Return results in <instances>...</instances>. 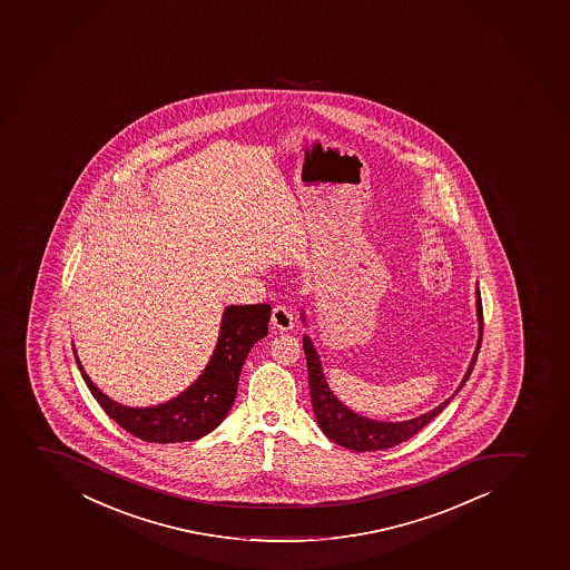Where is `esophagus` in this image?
I'll use <instances>...</instances> for the list:
<instances>
[{
  "instance_id": "1",
  "label": "esophagus",
  "mask_w": 570,
  "mask_h": 570,
  "mask_svg": "<svg viewBox=\"0 0 570 570\" xmlns=\"http://www.w3.org/2000/svg\"><path fill=\"white\" fill-rule=\"evenodd\" d=\"M271 323H273V327H275L276 331L286 333V331L294 330V314H292L288 306H275L273 314H271Z\"/></svg>"
}]
</instances>
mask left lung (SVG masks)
<instances>
[{
  "mask_svg": "<svg viewBox=\"0 0 570 570\" xmlns=\"http://www.w3.org/2000/svg\"><path fill=\"white\" fill-rule=\"evenodd\" d=\"M475 306L476 322H479V341H476L470 366L465 370L464 377H462L456 391L429 413H423V415L415 419H407V421H396V423L364 417V415H358L355 411L350 410L347 405L342 404L341 400L336 399L335 393L331 391L327 377L323 374L322 358H320V353L316 352L314 342H312L311 336H303L312 410L316 413V421L323 434L327 435L331 441H335L336 445L346 446V449H352L355 452H366L391 449V446L399 445V443H404V441L413 438L419 430H423L432 419L438 417L441 411L445 410L446 405L451 404V400L462 391L465 382L470 380L471 372H473L482 342V303L479 284L475 288ZM301 322L306 325L305 311H301Z\"/></svg>",
  "mask_w": 570,
  "mask_h": 570,
  "instance_id": "obj_1",
  "label": "left lung"
}]
</instances>
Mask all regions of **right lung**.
Segmentation results:
<instances>
[{
	"mask_svg": "<svg viewBox=\"0 0 570 570\" xmlns=\"http://www.w3.org/2000/svg\"><path fill=\"white\" fill-rule=\"evenodd\" d=\"M269 317V305L226 306L217 346L200 376L174 399L149 407H130L106 396L86 374L77 347L72 352L95 400L121 429L149 443L196 441L217 429L232 410L243 363L250 347L267 336Z\"/></svg>",
	"mask_w": 570,
	"mask_h": 570,
	"instance_id": "right-lung-1",
	"label": "right lung"
}]
</instances>
